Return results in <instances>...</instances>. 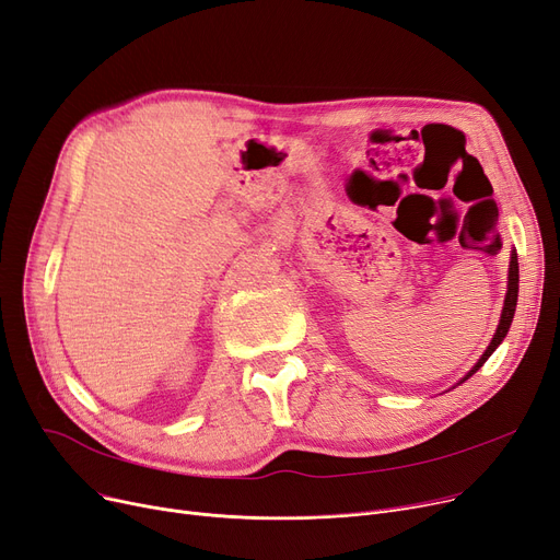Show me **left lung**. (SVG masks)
Here are the masks:
<instances>
[{
  "label": "left lung",
  "instance_id": "8db88e82",
  "mask_svg": "<svg viewBox=\"0 0 560 560\" xmlns=\"http://www.w3.org/2000/svg\"><path fill=\"white\" fill-rule=\"evenodd\" d=\"M517 282H520V266H517V255L513 253V255H511V269H509V294H505V303H503V312H501L499 328H497V332H494V337H492L490 346L486 349V353L481 355V360H478V362L474 364V369H471L469 374L463 378V383H465L469 376H474L476 371L486 364V360L494 353V349H497V346L503 341V337L509 335V328H511V324H513V316H515V305H517V289H520V284H517Z\"/></svg>",
  "mask_w": 560,
  "mask_h": 560
}]
</instances>
